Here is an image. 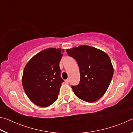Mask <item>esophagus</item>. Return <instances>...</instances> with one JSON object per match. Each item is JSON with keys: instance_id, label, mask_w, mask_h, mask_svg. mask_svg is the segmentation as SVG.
Masks as SVG:
<instances>
[{"instance_id": "1", "label": "esophagus", "mask_w": 133, "mask_h": 133, "mask_svg": "<svg viewBox=\"0 0 133 133\" xmlns=\"http://www.w3.org/2000/svg\"><path fill=\"white\" fill-rule=\"evenodd\" d=\"M69 82H70V81H69V79H67V80H65V83H66V84H69Z\"/></svg>"}]
</instances>
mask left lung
<instances>
[{
	"label": "left lung",
	"instance_id": "8db88e82",
	"mask_svg": "<svg viewBox=\"0 0 133 133\" xmlns=\"http://www.w3.org/2000/svg\"><path fill=\"white\" fill-rule=\"evenodd\" d=\"M66 51L76 60L80 69V82L71 86L74 93L86 102L98 100L106 92L113 76L109 56L104 51L86 45L67 49Z\"/></svg>",
	"mask_w": 133,
	"mask_h": 133
}]
</instances>
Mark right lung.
Listing matches in <instances>:
<instances>
[{"label":"right lung","instance_id":"1","mask_svg":"<svg viewBox=\"0 0 133 133\" xmlns=\"http://www.w3.org/2000/svg\"><path fill=\"white\" fill-rule=\"evenodd\" d=\"M62 56L61 49H45L31 58L24 67V90L31 102L38 106H49L57 99L64 82L59 66Z\"/></svg>","mask_w":133,"mask_h":133}]
</instances>
